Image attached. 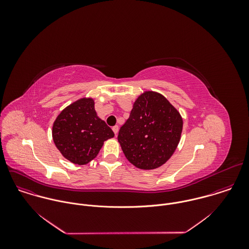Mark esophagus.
I'll list each match as a JSON object with an SVG mask.
<instances>
[{
  "instance_id": "esophagus-1",
  "label": "esophagus",
  "mask_w": 249,
  "mask_h": 249,
  "mask_svg": "<svg viewBox=\"0 0 249 249\" xmlns=\"http://www.w3.org/2000/svg\"><path fill=\"white\" fill-rule=\"evenodd\" d=\"M112 130L114 131V133H115V134H117V133H118V131H119V126H118V125H114V126L112 127Z\"/></svg>"
}]
</instances>
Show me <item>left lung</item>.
Instances as JSON below:
<instances>
[{"label":"left lung","instance_id":"1","mask_svg":"<svg viewBox=\"0 0 249 249\" xmlns=\"http://www.w3.org/2000/svg\"><path fill=\"white\" fill-rule=\"evenodd\" d=\"M183 121L161 94L146 91L135 101L129 118L120 128L118 141L126 159L142 170L165 164L180 141Z\"/></svg>","mask_w":249,"mask_h":249}]
</instances>
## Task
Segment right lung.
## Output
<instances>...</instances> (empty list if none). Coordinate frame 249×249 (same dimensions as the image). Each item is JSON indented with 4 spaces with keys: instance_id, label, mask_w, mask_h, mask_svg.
<instances>
[{
    "instance_id": "obj_1",
    "label": "right lung",
    "mask_w": 249,
    "mask_h": 249,
    "mask_svg": "<svg viewBox=\"0 0 249 249\" xmlns=\"http://www.w3.org/2000/svg\"><path fill=\"white\" fill-rule=\"evenodd\" d=\"M93 99H80L66 107L53 125V139L61 154L73 164L93 160L114 132L96 113Z\"/></svg>"
}]
</instances>
